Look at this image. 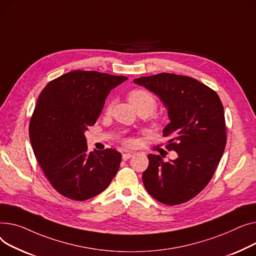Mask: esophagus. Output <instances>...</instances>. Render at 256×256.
Wrapping results in <instances>:
<instances>
[{"label": "esophagus", "mask_w": 256, "mask_h": 256, "mask_svg": "<svg viewBox=\"0 0 256 256\" xmlns=\"http://www.w3.org/2000/svg\"><path fill=\"white\" fill-rule=\"evenodd\" d=\"M131 157H133V153H125V154H123V156H122V158H123L124 161L130 159Z\"/></svg>", "instance_id": "34e87169"}]
</instances>
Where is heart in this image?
Segmentation results:
<instances>
[{
	"mask_svg": "<svg viewBox=\"0 0 256 256\" xmlns=\"http://www.w3.org/2000/svg\"><path fill=\"white\" fill-rule=\"evenodd\" d=\"M128 98L130 100V102L133 104V106L136 108V110H148V114L153 112L154 110L156 108V99L154 97V95L146 91V90L144 88H133L129 92L128 94ZM125 144L127 146L132 144V140H126Z\"/></svg>",
	"mask_w": 256,
	"mask_h": 256,
	"instance_id": "1",
	"label": "heart"
}]
</instances>
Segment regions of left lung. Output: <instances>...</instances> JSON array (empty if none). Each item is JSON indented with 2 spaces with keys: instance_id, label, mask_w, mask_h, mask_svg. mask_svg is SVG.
I'll use <instances>...</instances> for the list:
<instances>
[{
  "instance_id": "obj_1",
  "label": "left lung",
  "mask_w": 256,
  "mask_h": 256,
  "mask_svg": "<svg viewBox=\"0 0 256 256\" xmlns=\"http://www.w3.org/2000/svg\"><path fill=\"white\" fill-rule=\"evenodd\" d=\"M133 82L158 95L166 106L170 123L163 136L170 138L166 148L178 154L170 161L148 155L144 188L164 204H184L211 181L223 155L226 126L222 102L214 90L184 75L159 73Z\"/></svg>"
}]
</instances>
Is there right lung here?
Wrapping results in <instances>:
<instances>
[{
	"label": "right lung",
	"instance_id": "1",
	"mask_svg": "<svg viewBox=\"0 0 256 256\" xmlns=\"http://www.w3.org/2000/svg\"><path fill=\"white\" fill-rule=\"evenodd\" d=\"M128 80L75 70L50 82L30 120L35 157L52 186L63 196L86 200L108 187L122 155L114 148L88 152L84 132L93 126L110 90Z\"/></svg>",
	"mask_w": 256,
	"mask_h": 256
}]
</instances>
